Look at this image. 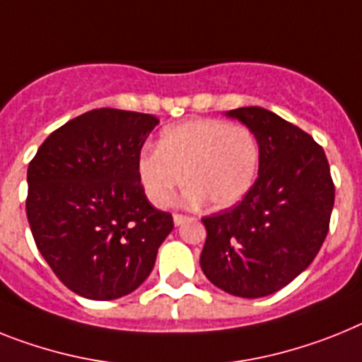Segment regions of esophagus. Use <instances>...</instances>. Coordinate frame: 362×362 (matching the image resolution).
Returning <instances> with one entry per match:
<instances>
[{
    "label": "esophagus",
    "mask_w": 362,
    "mask_h": 362,
    "mask_svg": "<svg viewBox=\"0 0 362 362\" xmlns=\"http://www.w3.org/2000/svg\"><path fill=\"white\" fill-rule=\"evenodd\" d=\"M187 219H188L187 216H183V214H174V225H183Z\"/></svg>",
    "instance_id": "esophagus-1"
}]
</instances>
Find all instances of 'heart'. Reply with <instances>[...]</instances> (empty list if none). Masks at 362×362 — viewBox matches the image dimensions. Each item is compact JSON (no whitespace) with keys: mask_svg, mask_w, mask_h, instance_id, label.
Wrapping results in <instances>:
<instances>
[{"mask_svg":"<svg viewBox=\"0 0 362 362\" xmlns=\"http://www.w3.org/2000/svg\"><path fill=\"white\" fill-rule=\"evenodd\" d=\"M260 168V146L247 126L219 119H190L160 132L157 150L137 160L148 199L166 206L187 181V199L214 209L240 203L255 185Z\"/></svg>","mask_w":362,"mask_h":362,"instance_id":"1","label":"heart"}]
</instances>
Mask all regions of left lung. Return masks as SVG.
<instances>
[{
	"label": "left lung",
	"mask_w": 362,
	"mask_h": 362,
	"mask_svg": "<svg viewBox=\"0 0 362 362\" xmlns=\"http://www.w3.org/2000/svg\"><path fill=\"white\" fill-rule=\"evenodd\" d=\"M255 134L260 168L234 209L203 218L202 269L216 287L260 298L295 280L328 234L335 187L322 148L313 137L258 106L225 113Z\"/></svg>",
	"instance_id": "8db88e82"
}]
</instances>
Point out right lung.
<instances>
[{"instance_id":"add662e5","label":"right lung","mask_w":362,"mask_h":362,"mask_svg":"<svg viewBox=\"0 0 362 362\" xmlns=\"http://www.w3.org/2000/svg\"><path fill=\"white\" fill-rule=\"evenodd\" d=\"M159 119L100 107L52 132L27 170V219L54 274L89 300L135 291L172 233L139 177L141 148Z\"/></svg>"}]
</instances>
